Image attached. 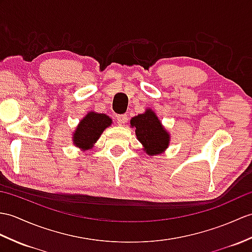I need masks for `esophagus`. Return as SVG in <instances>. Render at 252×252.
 Masks as SVG:
<instances>
[{
    "mask_svg": "<svg viewBox=\"0 0 252 252\" xmlns=\"http://www.w3.org/2000/svg\"><path fill=\"white\" fill-rule=\"evenodd\" d=\"M126 115H118L117 116V121H118V125H125L126 124Z\"/></svg>",
    "mask_w": 252,
    "mask_h": 252,
    "instance_id": "34e87169",
    "label": "esophagus"
}]
</instances>
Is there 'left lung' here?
Here are the masks:
<instances>
[{
  "instance_id": "left-lung-1",
  "label": "left lung",
  "mask_w": 252,
  "mask_h": 252,
  "mask_svg": "<svg viewBox=\"0 0 252 252\" xmlns=\"http://www.w3.org/2000/svg\"><path fill=\"white\" fill-rule=\"evenodd\" d=\"M131 126L135 128L136 137L142 143L148 156L161 155L169 145V134L156 113L150 108L131 119Z\"/></svg>"
}]
</instances>
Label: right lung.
I'll list each match as a JSON object with an SVG mask.
<instances>
[{
    "label": "right lung",
    "mask_w": 252,
    "mask_h": 252,
    "mask_svg": "<svg viewBox=\"0 0 252 252\" xmlns=\"http://www.w3.org/2000/svg\"><path fill=\"white\" fill-rule=\"evenodd\" d=\"M112 119L105 114L90 112L80 120L73 134V143L83 151L93 147L105 128L112 125Z\"/></svg>",
    "instance_id": "1"
}]
</instances>
